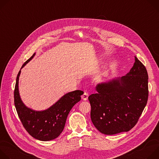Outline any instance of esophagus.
Returning <instances> with one entry per match:
<instances>
[{
  "instance_id": "obj_1",
  "label": "esophagus",
  "mask_w": 159,
  "mask_h": 159,
  "mask_svg": "<svg viewBox=\"0 0 159 159\" xmlns=\"http://www.w3.org/2000/svg\"><path fill=\"white\" fill-rule=\"evenodd\" d=\"M88 97H89V94H88V93H87V92H85V93L83 94V95L82 96V99L84 100V101L87 100Z\"/></svg>"
}]
</instances>
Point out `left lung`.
I'll use <instances>...</instances> for the list:
<instances>
[{"label": "left lung", "instance_id": "obj_1", "mask_svg": "<svg viewBox=\"0 0 159 159\" xmlns=\"http://www.w3.org/2000/svg\"><path fill=\"white\" fill-rule=\"evenodd\" d=\"M134 60L126 75L98 84V93L89 96L91 121L103 134L129 131L137 123L147 103L148 73L136 57Z\"/></svg>", "mask_w": 159, "mask_h": 159}]
</instances>
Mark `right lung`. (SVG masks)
Segmentation results:
<instances>
[{
  "label": "right lung",
  "mask_w": 159,
  "mask_h": 159,
  "mask_svg": "<svg viewBox=\"0 0 159 159\" xmlns=\"http://www.w3.org/2000/svg\"><path fill=\"white\" fill-rule=\"evenodd\" d=\"M35 55V53L23 65V68ZM19 70L14 89V105L18 116L26 130L32 137L41 141L52 140L61 134L66 123V118L73 106L81 99L82 90H77L66 93L48 109L34 111L22 102L19 93Z\"/></svg>",
  "instance_id": "add662e5"
}]
</instances>
